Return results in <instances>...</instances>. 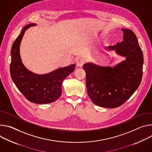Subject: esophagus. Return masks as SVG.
Segmentation results:
<instances>
[{"label":"esophagus","mask_w":152,"mask_h":152,"mask_svg":"<svg viewBox=\"0 0 152 152\" xmlns=\"http://www.w3.org/2000/svg\"><path fill=\"white\" fill-rule=\"evenodd\" d=\"M84 63H85V61H84L82 58H78L76 62L77 66L80 67H81L83 66V65L84 64Z\"/></svg>","instance_id":"obj_1"}]
</instances>
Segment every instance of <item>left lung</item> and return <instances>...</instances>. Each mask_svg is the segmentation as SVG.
Wrapping results in <instances>:
<instances>
[{
    "label": "left lung",
    "mask_w": 152,
    "mask_h": 152,
    "mask_svg": "<svg viewBox=\"0 0 152 152\" xmlns=\"http://www.w3.org/2000/svg\"><path fill=\"white\" fill-rule=\"evenodd\" d=\"M121 30L123 41L107 49L115 50L118 54L126 57V60L113 68L91 63L83 65L88 94L92 103L100 107L121 106L138 89L142 80L144 58L137 37L130 29Z\"/></svg>",
    "instance_id": "8db88e82"
}]
</instances>
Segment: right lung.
I'll list each match as a JSON object with an SVG mask.
<instances>
[{
  "label": "right lung",
  "mask_w": 152,
  "mask_h": 152,
  "mask_svg": "<svg viewBox=\"0 0 152 152\" xmlns=\"http://www.w3.org/2000/svg\"><path fill=\"white\" fill-rule=\"evenodd\" d=\"M35 25L31 23L25 26L14 42L11 50L10 74L17 88L29 102L36 104L50 103L60 96L62 82L74 71L75 65L60 67L42 75L28 71L22 62L19 48L25 31Z\"/></svg>",
  "instance_id": "add662e5"
}]
</instances>
